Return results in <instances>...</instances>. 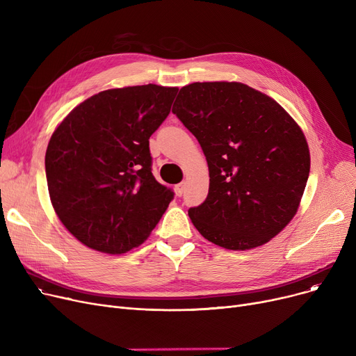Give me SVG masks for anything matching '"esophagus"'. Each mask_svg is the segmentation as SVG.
<instances>
[{"label": "esophagus", "instance_id": "obj_1", "mask_svg": "<svg viewBox=\"0 0 356 356\" xmlns=\"http://www.w3.org/2000/svg\"><path fill=\"white\" fill-rule=\"evenodd\" d=\"M184 188H186V183H184V181H181V183L176 184L175 191H176V193H177L179 196H181V195H183V192H184Z\"/></svg>", "mask_w": 356, "mask_h": 356}]
</instances>
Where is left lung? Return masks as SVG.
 Returning <instances> with one entry per match:
<instances>
[{"label":"left lung","mask_w":356,"mask_h":356,"mask_svg":"<svg viewBox=\"0 0 356 356\" xmlns=\"http://www.w3.org/2000/svg\"><path fill=\"white\" fill-rule=\"evenodd\" d=\"M172 111L209 167L208 197L189 209L202 236L245 251L282 232L310 172L306 137L284 108L244 83L195 82L180 89Z\"/></svg>","instance_id":"8db88e82"}]
</instances>
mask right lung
<instances>
[{
	"mask_svg": "<svg viewBox=\"0 0 356 356\" xmlns=\"http://www.w3.org/2000/svg\"><path fill=\"white\" fill-rule=\"evenodd\" d=\"M177 88L102 90L54 129L46 149L50 200L83 245L124 254L141 245L175 193L152 173L149 137L170 112Z\"/></svg>",
	"mask_w": 356,
	"mask_h": 356,
	"instance_id": "1",
	"label": "right lung"
}]
</instances>
